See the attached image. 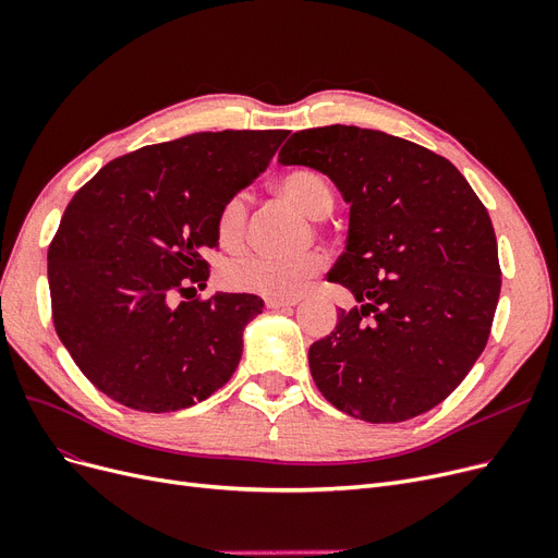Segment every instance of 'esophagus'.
I'll return each mask as SVG.
<instances>
[{"label":"esophagus","mask_w":558,"mask_h":558,"mask_svg":"<svg viewBox=\"0 0 558 558\" xmlns=\"http://www.w3.org/2000/svg\"><path fill=\"white\" fill-rule=\"evenodd\" d=\"M299 301L296 299H276V296H266L264 305L269 310H282V307H294Z\"/></svg>","instance_id":"obj_1"}]
</instances>
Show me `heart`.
Returning a JSON list of instances; mask_svg holds the SVG:
<instances>
[{
    "instance_id": "b5f03b06",
    "label": "heart",
    "mask_w": 558,
    "mask_h": 558,
    "mask_svg": "<svg viewBox=\"0 0 558 558\" xmlns=\"http://www.w3.org/2000/svg\"><path fill=\"white\" fill-rule=\"evenodd\" d=\"M280 193L310 216H324L332 207L330 182L314 171L287 173L280 184ZM248 219V203L244 193H234L216 216V234L223 246H234L244 239ZM324 269L319 253H301L292 257H274L262 253H248L232 257L223 264L221 282L234 292H248L262 296L289 299L296 296L305 282Z\"/></svg>"
}]
</instances>
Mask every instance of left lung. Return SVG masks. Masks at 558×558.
Returning <instances> with one entry per match:
<instances>
[{
  "mask_svg": "<svg viewBox=\"0 0 558 558\" xmlns=\"http://www.w3.org/2000/svg\"><path fill=\"white\" fill-rule=\"evenodd\" d=\"M284 166L326 173L351 205L347 251L328 274L360 307L310 347L319 392L372 424L442 403L488 344L501 289L495 228L458 168L378 130L292 134Z\"/></svg>",
  "mask_w": 558,
  "mask_h": 558,
  "instance_id": "left-lung-1",
  "label": "left lung"
}]
</instances>
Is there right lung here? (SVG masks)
I'll return each mask as SVG.
<instances>
[{
    "instance_id": "obj_1",
    "label": "right lung",
    "mask_w": 558,
    "mask_h": 558,
    "mask_svg": "<svg viewBox=\"0 0 558 558\" xmlns=\"http://www.w3.org/2000/svg\"><path fill=\"white\" fill-rule=\"evenodd\" d=\"M287 134L223 130L145 145L72 196L47 248L52 322L109 399L175 413L230 380L262 301H189L186 292L209 278L203 253L219 244V209L269 166Z\"/></svg>"
}]
</instances>
